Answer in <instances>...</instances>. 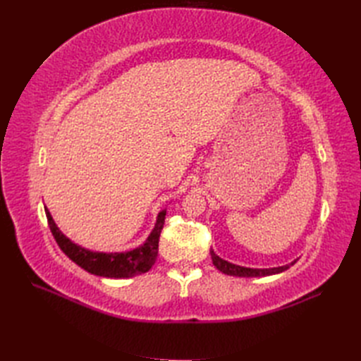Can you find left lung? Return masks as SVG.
Masks as SVG:
<instances>
[{
	"label": "left lung",
	"instance_id": "obj_1",
	"mask_svg": "<svg viewBox=\"0 0 361 361\" xmlns=\"http://www.w3.org/2000/svg\"><path fill=\"white\" fill-rule=\"evenodd\" d=\"M211 256H212V262L214 265L216 267V269H220L221 272L227 276H236V277H262V276H271V274H279V272L285 271L289 268V265L286 267H279V268H268V269H253V268H244L239 265H233L231 262L223 260L221 257H218L214 250H211ZM295 262H292L290 265H293Z\"/></svg>",
	"mask_w": 361,
	"mask_h": 361
}]
</instances>
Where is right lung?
Here are the masks:
<instances>
[{"instance_id":"1","label":"right lung","mask_w":361,"mask_h":361,"mask_svg":"<svg viewBox=\"0 0 361 361\" xmlns=\"http://www.w3.org/2000/svg\"><path fill=\"white\" fill-rule=\"evenodd\" d=\"M45 212L54 239H56L59 247L63 250V253L72 262H75L76 265L85 271H89L90 274L94 276L110 279H128L143 274V272L149 271L152 265L155 264L158 256L159 235L162 231L164 220H166L167 211L164 209L159 212L155 228L146 239V243L137 247L135 250L125 251V253H94V251H89L73 244L71 239H68L59 231V227L54 223L47 207Z\"/></svg>"}]
</instances>
